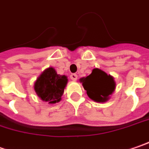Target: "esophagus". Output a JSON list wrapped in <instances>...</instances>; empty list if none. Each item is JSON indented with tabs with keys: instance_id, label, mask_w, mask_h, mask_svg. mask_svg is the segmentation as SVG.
<instances>
[{
	"instance_id": "esophagus-1",
	"label": "esophagus",
	"mask_w": 149,
	"mask_h": 149,
	"mask_svg": "<svg viewBox=\"0 0 149 149\" xmlns=\"http://www.w3.org/2000/svg\"><path fill=\"white\" fill-rule=\"evenodd\" d=\"M70 78H71V80H72V81H77V75L75 74H71L70 75Z\"/></svg>"
}]
</instances>
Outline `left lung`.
Returning a JSON list of instances; mask_svg holds the SVG:
<instances>
[{
	"mask_svg": "<svg viewBox=\"0 0 149 149\" xmlns=\"http://www.w3.org/2000/svg\"><path fill=\"white\" fill-rule=\"evenodd\" d=\"M80 83H83L88 96L99 103L108 100L116 87L114 77L99 68L93 69L89 76L80 78Z\"/></svg>",
	"mask_w": 149,
	"mask_h": 149,
	"instance_id": "obj_1",
	"label": "left lung"
}]
</instances>
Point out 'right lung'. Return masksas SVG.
Here are the masks:
<instances>
[{"label": "right lung", "mask_w": 149, "mask_h": 149, "mask_svg": "<svg viewBox=\"0 0 149 149\" xmlns=\"http://www.w3.org/2000/svg\"><path fill=\"white\" fill-rule=\"evenodd\" d=\"M67 82L66 76L57 74L55 68L48 67L38 77L33 88L41 100L53 104L61 100Z\"/></svg>", "instance_id": "right-lung-1"}]
</instances>
